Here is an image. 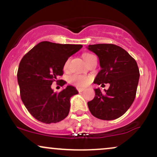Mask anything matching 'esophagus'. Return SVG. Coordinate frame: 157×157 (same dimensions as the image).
Listing matches in <instances>:
<instances>
[{
	"instance_id": "esophagus-1",
	"label": "esophagus",
	"mask_w": 157,
	"mask_h": 157,
	"mask_svg": "<svg viewBox=\"0 0 157 157\" xmlns=\"http://www.w3.org/2000/svg\"><path fill=\"white\" fill-rule=\"evenodd\" d=\"M85 90V89L83 88H77V91H79V92H82V91H83Z\"/></svg>"
}]
</instances>
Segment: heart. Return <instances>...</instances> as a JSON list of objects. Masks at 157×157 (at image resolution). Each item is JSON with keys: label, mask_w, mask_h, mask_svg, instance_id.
<instances>
[{"label": "heart", "mask_w": 157, "mask_h": 157, "mask_svg": "<svg viewBox=\"0 0 157 157\" xmlns=\"http://www.w3.org/2000/svg\"><path fill=\"white\" fill-rule=\"evenodd\" d=\"M93 55L89 53H85L82 55V57L86 61V63H87L89 62L90 58H91ZM69 59H68L66 61L64 64V69L66 70L68 68V63H69ZM68 81H69L70 83H71L74 86H77V87H84V86H87L89 84V82H90V78L89 77L86 76H82V75H72L69 77L68 78Z\"/></svg>", "instance_id": "b5f03b06"}]
</instances>
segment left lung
Returning <instances> with one entry per match:
<instances>
[{
  "mask_svg": "<svg viewBox=\"0 0 157 157\" xmlns=\"http://www.w3.org/2000/svg\"><path fill=\"white\" fill-rule=\"evenodd\" d=\"M88 48L98 56L101 70L94 83H109L102 94L94 89L95 97L88 102L90 112L103 120L117 119L131 107L136 97L140 71L136 60L125 49L114 44L89 45Z\"/></svg>",
  "mask_w": 157,
  "mask_h": 157,
  "instance_id": "left-lung-1",
  "label": "left lung"
}]
</instances>
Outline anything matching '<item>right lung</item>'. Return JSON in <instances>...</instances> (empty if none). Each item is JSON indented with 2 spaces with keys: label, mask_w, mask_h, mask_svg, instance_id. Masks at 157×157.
Returning <instances> with one entry per match:
<instances>
[{
  "label": "right lung",
  "mask_w": 157,
  "mask_h": 157,
  "mask_svg": "<svg viewBox=\"0 0 157 157\" xmlns=\"http://www.w3.org/2000/svg\"><path fill=\"white\" fill-rule=\"evenodd\" d=\"M82 47V45L43 41L21 59L17 75L21 100L29 112L38 121L56 123L68 116L70 98L78 91L68 86L60 92H54L51 86L54 82L60 86L66 83L58 80L63 75L65 63Z\"/></svg>",
  "instance_id": "add662e5"
}]
</instances>
